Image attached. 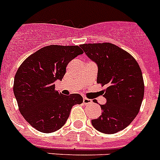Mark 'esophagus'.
I'll list each match as a JSON object with an SVG mask.
<instances>
[{
	"label": "esophagus",
	"mask_w": 160,
	"mask_h": 160,
	"mask_svg": "<svg viewBox=\"0 0 160 160\" xmlns=\"http://www.w3.org/2000/svg\"><path fill=\"white\" fill-rule=\"evenodd\" d=\"M83 103H84L85 105H90V104H92V100H90V99H88V98H84V99H83Z\"/></svg>",
	"instance_id": "1"
}]
</instances>
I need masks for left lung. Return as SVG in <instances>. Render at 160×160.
<instances>
[{
  "label": "left lung",
  "instance_id": "obj_1",
  "mask_svg": "<svg viewBox=\"0 0 160 160\" xmlns=\"http://www.w3.org/2000/svg\"><path fill=\"white\" fill-rule=\"evenodd\" d=\"M83 51L98 65L97 83L105 85L100 105L102 114L92 119L95 129L114 134L125 129L138 114L144 94L141 69L133 56L111 43L80 45Z\"/></svg>",
  "mask_w": 160,
  "mask_h": 160
}]
</instances>
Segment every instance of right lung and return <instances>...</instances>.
<instances>
[{
  "instance_id": "add662e5",
  "label": "right lung",
  "mask_w": 160,
  "mask_h": 160,
  "mask_svg": "<svg viewBox=\"0 0 160 160\" xmlns=\"http://www.w3.org/2000/svg\"><path fill=\"white\" fill-rule=\"evenodd\" d=\"M83 54L78 46L51 45L28 56L14 79L13 91L19 110L38 131L52 133L65 124L72 106L83 102L79 94L65 95L55 90L70 60Z\"/></svg>"
}]
</instances>
